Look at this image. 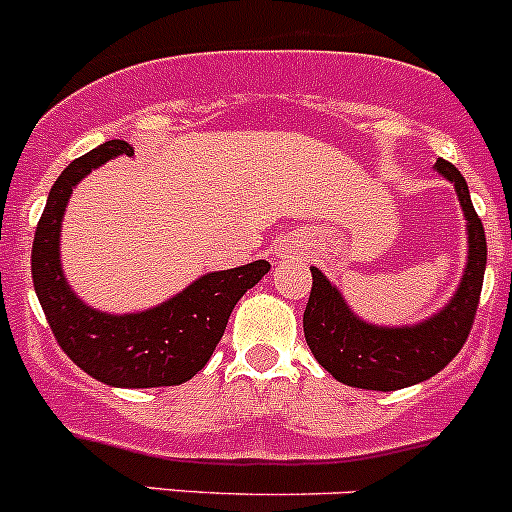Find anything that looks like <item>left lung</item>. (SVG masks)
<instances>
[{
	"instance_id": "obj_1",
	"label": "left lung",
	"mask_w": 512,
	"mask_h": 512,
	"mask_svg": "<svg viewBox=\"0 0 512 512\" xmlns=\"http://www.w3.org/2000/svg\"><path fill=\"white\" fill-rule=\"evenodd\" d=\"M437 170L455 183L470 238L462 284L455 299L440 314L425 324L402 329L369 326L347 309L339 291L319 269H311V294L304 309L306 344L316 362L349 387L392 392L425 382L457 357L475 324L488 261L485 228L472 208L470 191L460 170L447 160H437Z\"/></svg>"
}]
</instances>
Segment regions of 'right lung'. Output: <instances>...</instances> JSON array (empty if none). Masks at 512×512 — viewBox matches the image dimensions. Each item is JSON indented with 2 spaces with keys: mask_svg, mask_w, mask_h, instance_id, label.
<instances>
[{
  "mask_svg": "<svg viewBox=\"0 0 512 512\" xmlns=\"http://www.w3.org/2000/svg\"><path fill=\"white\" fill-rule=\"evenodd\" d=\"M133 155L125 140H107L72 160L52 186L32 243V281L62 352L97 382L113 387H173L196 377L226 332L236 301L269 274V261L216 271L143 314L113 316L82 304L60 269V221L75 183L115 155Z\"/></svg>",
  "mask_w": 512,
  "mask_h": 512,
  "instance_id": "1",
  "label": "right lung"
}]
</instances>
